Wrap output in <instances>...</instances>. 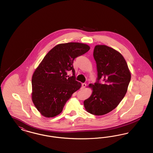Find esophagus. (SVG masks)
<instances>
[{
    "label": "esophagus",
    "instance_id": "1",
    "mask_svg": "<svg viewBox=\"0 0 153 153\" xmlns=\"http://www.w3.org/2000/svg\"><path fill=\"white\" fill-rule=\"evenodd\" d=\"M87 86V84H85V83H83V84H82V88H84L85 87Z\"/></svg>",
    "mask_w": 153,
    "mask_h": 153
}]
</instances>
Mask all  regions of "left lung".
Here are the masks:
<instances>
[{
    "mask_svg": "<svg viewBox=\"0 0 153 153\" xmlns=\"http://www.w3.org/2000/svg\"><path fill=\"white\" fill-rule=\"evenodd\" d=\"M97 70V81L89 84L91 96L84 102L88 112L103 115L115 109L126 95L131 73L123 56L106 45H96L94 51ZM102 79L103 83L99 81Z\"/></svg>",
    "mask_w": 153,
    "mask_h": 153,
    "instance_id": "8db88e82",
    "label": "left lung"
}]
</instances>
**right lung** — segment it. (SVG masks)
Instances as JSON below:
<instances>
[{
  "mask_svg": "<svg viewBox=\"0 0 153 153\" xmlns=\"http://www.w3.org/2000/svg\"><path fill=\"white\" fill-rule=\"evenodd\" d=\"M87 44H58L45 56L32 77V100L37 110L46 117L59 115L66 102L81 84L76 80L73 61L87 53ZM73 73L67 77V73Z\"/></svg>",
  "mask_w": 153,
  "mask_h": 153,
  "instance_id": "1",
  "label": "right lung"
}]
</instances>
